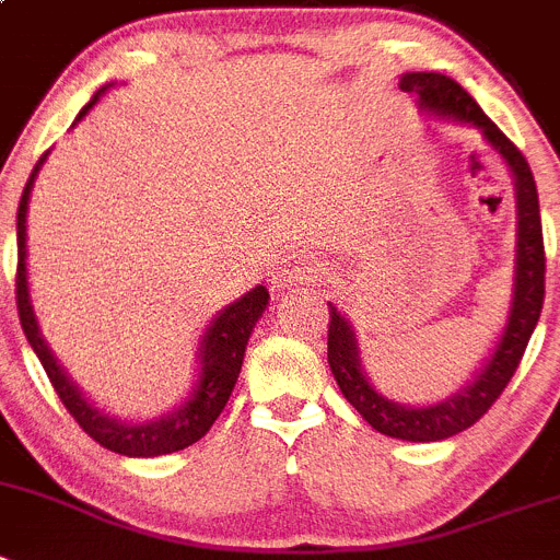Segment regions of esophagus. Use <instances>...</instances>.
I'll use <instances>...</instances> for the list:
<instances>
[{"mask_svg": "<svg viewBox=\"0 0 560 560\" xmlns=\"http://www.w3.org/2000/svg\"><path fill=\"white\" fill-rule=\"evenodd\" d=\"M316 269L314 264L307 260V255L302 249H289L283 258L277 260L275 271H271V283L277 289H289V285H305L314 283Z\"/></svg>", "mask_w": 560, "mask_h": 560, "instance_id": "34e87169", "label": "esophagus"}]
</instances>
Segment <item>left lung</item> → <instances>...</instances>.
Wrapping results in <instances>:
<instances>
[{"mask_svg": "<svg viewBox=\"0 0 560 560\" xmlns=\"http://www.w3.org/2000/svg\"><path fill=\"white\" fill-rule=\"evenodd\" d=\"M405 94H413L419 105L428 110L458 119L464 125H475L483 130L486 141L505 158L516 177V197H520V249H516V280L514 302L508 325L497 341L494 355L489 358L475 383L460 394L450 397L447 402L430 405V408H405V405L388 402L383 394L369 386L366 374L361 372L358 361L355 336L350 325L343 322L336 307H330V325H327V361H330L332 377L347 397V402L383 435L402 441H441L460 430L471 428L483 417L486 410L500 399L505 386L514 377L522 355L527 350L536 322L545 305V235H541V213H538V191L530 166L511 138L480 110V105L460 89L458 82L439 71H410L399 80Z\"/></svg>", "mask_w": 560, "mask_h": 560, "instance_id": "8db88e82", "label": "left lung"}]
</instances>
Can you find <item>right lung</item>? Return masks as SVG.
I'll list each match as a JSON object with an SVG mask.
<instances>
[{
	"instance_id": "add662e5",
	"label": "right lung",
	"mask_w": 560,
	"mask_h": 560,
	"mask_svg": "<svg viewBox=\"0 0 560 560\" xmlns=\"http://www.w3.org/2000/svg\"><path fill=\"white\" fill-rule=\"evenodd\" d=\"M102 91H96L94 100L82 107L77 119H82V116L89 113V107L100 100ZM44 158L46 155H40L33 174H30L27 186H24L22 194V202H19V217H15V235H19L15 307H19V322H22V330L24 336H27L30 347L35 350L38 361L44 363L46 374H49V383H52L55 392H58L60 402L66 405V410L74 417V422L80 424L100 447L110 450V453L130 455V458H155V455H168L177 453V450L191 447L194 441H199L210 428H213V422L219 419L224 405H228L230 394H233L241 363H244L246 341H249V332H253L255 322L264 314V307L269 305V291H266L264 285H258V289L244 294L238 302L224 307L222 314L217 316V322H213L210 330L205 332L202 350H199V355H202V377H199L197 392H194V397L188 399L177 413L150 424H121L116 422V419H107L105 413H100L94 405H89L80 397L74 383H71L63 374V369L58 366V361L52 358L46 341L40 338L38 322H35L33 305H30L27 264H24V260H27V199Z\"/></svg>"
}]
</instances>
